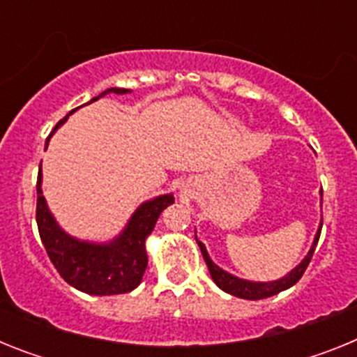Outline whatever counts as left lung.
<instances>
[{
  "instance_id": "obj_1",
  "label": "left lung",
  "mask_w": 357,
  "mask_h": 357,
  "mask_svg": "<svg viewBox=\"0 0 357 357\" xmlns=\"http://www.w3.org/2000/svg\"><path fill=\"white\" fill-rule=\"evenodd\" d=\"M318 239H320V230H318L317 238H314L313 247H311L309 254L305 255V259L302 261V263L298 264L295 270H291L288 275L282 277L280 280H273V282H250V280L238 279V277L223 272L222 268L216 266V264L211 261V257H209V254H207L206 247H204V245H202L198 239H197V243H198V247H200L204 259H206L207 268H209L211 277H213V280L216 282L218 288H222L223 291L230 293V295L239 296V298H248V301H261V298H268V296L277 295V293L291 288L293 284H296V282L301 280V277L304 275V272H305V268H307L309 263H311V257H313V252H314V248H317Z\"/></svg>"
}]
</instances>
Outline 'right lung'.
Instances as JSON below:
<instances>
[{"label":"right lung","mask_w":357,"mask_h":357,"mask_svg":"<svg viewBox=\"0 0 357 357\" xmlns=\"http://www.w3.org/2000/svg\"><path fill=\"white\" fill-rule=\"evenodd\" d=\"M127 91L128 89L114 87V89L103 91L100 96H105L107 93L123 94ZM100 96L93 98L91 102ZM68 116L56 123L50 137L68 119ZM50 137L46 139V146H48ZM173 202H175L173 195H162L155 200L146 202L135 211L128 227L118 239L109 245H91V243L69 238L64 230L56 225L43 197L39 169L36 220L40 241L48 252L50 261L68 284L89 295H119V293L132 291L139 286L148 264L144 241L151 234L160 213Z\"/></svg>","instance_id":"obj_1"}]
</instances>
